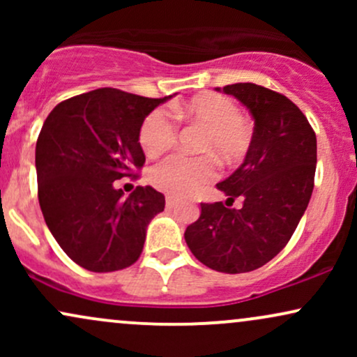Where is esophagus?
Wrapping results in <instances>:
<instances>
[{"label": "esophagus", "mask_w": 357, "mask_h": 357, "mask_svg": "<svg viewBox=\"0 0 357 357\" xmlns=\"http://www.w3.org/2000/svg\"><path fill=\"white\" fill-rule=\"evenodd\" d=\"M176 204H178V199L173 198V196H167V198H166V206L171 210V208H174Z\"/></svg>", "instance_id": "obj_1"}]
</instances>
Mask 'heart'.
Here are the masks:
<instances>
[{"mask_svg": "<svg viewBox=\"0 0 357 357\" xmlns=\"http://www.w3.org/2000/svg\"><path fill=\"white\" fill-rule=\"evenodd\" d=\"M178 119L206 127L199 151L218 155L221 161L235 162L247 154L253 141V127L240 116L238 105L218 93H204L183 105H174ZM173 114L158 109L146 117L139 132V142L147 155H159L171 149L178 136ZM216 174L211 155L186 158L174 154L162 159L151 169L149 179L154 188L171 196H188L210 183Z\"/></svg>", "mask_w": 357, "mask_h": 357, "instance_id": "b5f03b06", "label": "heart"}]
</instances>
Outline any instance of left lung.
<instances>
[{"label":"left lung","mask_w":357,"mask_h":357,"mask_svg":"<svg viewBox=\"0 0 357 357\" xmlns=\"http://www.w3.org/2000/svg\"><path fill=\"white\" fill-rule=\"evenodd\" d=\"M223 92L250 110L253 141L243 165L216 184L227 202L202 203L184 240L206 267L245 273L264 267L296 231L312 196L317 139L302 110L282 93L257 84L227 85ZM236 197L242 206L230 208Z\"/></svg>","instance_id":"1"}]
</instances>
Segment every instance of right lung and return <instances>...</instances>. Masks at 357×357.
<instances>
[{"instance_id":"right-lung-1","label":"right lung","mask_w":357,"mask_h":357,"mask_svg":"<svg viewBox=\"0 0 357 357\" xmlns=\"http://www.w3.org/2000/svg\"><path fill=\"white\" fill-rule=\"evenodd\" d=\"M167 99L97 89L60 102L43 122L35 151L40 208L61 250L90 272L130 267L147 225L165 210L154 188L124 198L114 181L144 166L142 122Z\"/></svg>"}]
</instances>
